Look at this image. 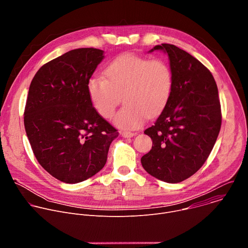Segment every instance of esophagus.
<instances>
[{"label":"esophagus","instance_id":"1","mask_svg":"<svg viewBox=\"0 0 248 248\" xmlns=\"http://www.w3.org/2000/svg\"><path fill=\"white\" fill-rule=\"evenodd\" d=\"M122 135H123L124 137H132V136H134L135 134H134L133 132H130V131H123V132H122Z\"/></svg>","mask_w":248,"mask_h":248}]
</instances>
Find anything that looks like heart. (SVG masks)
<instances>
[{
  "label": "heart",
  "mask_w": 248,
  "mask_h": 248,
  "mask_svg": "<svg viewBox=\"0 0 248 248\" xmlns=\"http://www.w3.org/2000/svg\"><path fill=\"white\" fill-rule=\"evenodd\" d=\"M105 76L91 77L87 90L98 114L111 119L123 99L125 105L115 117V124L124 129H134L147 116L160 114L168 104L173 86L170 64L162 59L124 54L105 69Z\"/></svg>",
  "instance_id": "b5f03b06"
}]
</instances>
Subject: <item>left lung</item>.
Returning a JSON list of instances; mask_svg holds the SVG:
<instances>
[{
    "mask_svg": "<svg viewBox=\"0 0 248 248\" xmlns=\"http://www.w3.org/2000/svg\"><path fill=\"white\" fill-rule=\"evenodd\" d=\"M154 50L167 52L173 86L161 115L144 131L153 145L141 164L154 178L178 184L203 166L215 145L222 124L218 87L210 70L187 52L171 44Z\"/></svg>",
    "mask_w": 248,
    "mask_h": 248,
    "instance_id": "obj_1",
    "label": "left lung"
}]
</instances>
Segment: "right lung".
Segmentation results:
<instances>
[{
  "instance_id": "1",
  "label": "right lung",
  "mask_w": 248,
  "mask_h": 248,
  "mask_svg": "<svg viewBox=\"0 0 248 248\" xmlns=\"http://www.w3.org/2000/svg\"><path fill=\"white\" fill-rule=\"evenodd\" d=\"M104 51L79 48L43 64L34 76L24 127L39 164L65 184L83 182L103 169L119 135L93 107L87 82Z\"/></svg>"
}]
</instances>
